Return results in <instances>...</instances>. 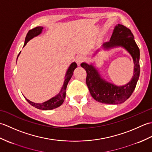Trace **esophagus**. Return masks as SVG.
I'll use <instances>...</instances> for the list:
<instances>
[{
    "mask_svg": "<svg viewBox=\"0 0 152 152\" xmlns=\"http://www.w3.org/2000/svg\"><path fill=\"white\" fill-rule=\"evenodd\" d=\"M83 56H76V62L77 64H78V65H80V64H81V63L83 62Z\"/></svg>",
    "mask_w": 152,
    "mask_h": 152,
    "instance_id": "obj_1",
    "label": "esophagus"
}]
</instances>
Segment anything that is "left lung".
Here are the masks:
<instances>
[{"label": "left lung", "mask_w": 152, "mask_h": 152, "mask_svg": "<svg viewBox=\"0 0 152 152\" xmlns=\"http://www.w3.org/2000/svg\"><path fill=\"white\" fill-rule=\"evenodd\" d=\"M115 47H121L127 50L133 57L134 72L131 81L127 84L117 86L102 78L93 64L82 63L81 66L87 72L86 83L92 97L99 102L118 104L125 102L130 97L136 88L140 75V50L134 40V36L129 28L118 24L115 27L110 40L103 44L104 50ZM97 50L96 53H97Z\"/></svg>", "instance_id": "left-lung-1"}]
</instances>
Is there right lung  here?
<instances>
[{
	"label": "right lung",
	"mask_w": 152,
	"mask_h": 152,
	"mask_svg": "<svg viewBox=\"0 0 152 152\" xmlns=\"http://www.w3.org/2000/svg\"><path fill=\"white\" fill-rule=\"evenodd\" d=\"M42 29H43L42 27H37L33 28V29L28 31V33L27 34V36L25 37V44H24L23 47L27 44V43L28 41H29L31 39H32V38H33L35 37H37L38 35L41 34L42 32ZM20 53L18 54V57L19 56ZM76 67H77V64L75 62L71 63L70 66L69 67V69H68L66 71V73L65 75V79H64L63 86L62 88H61V91L57 95L53 96V97L42 103H35L29 101V100H28L26 98H25V99L27 100V102L29 103L31 105L34 106V107L40 110H53L54 108L59 107V106H60L63 104V102L64 101V99H65V96H66V89L67 84L68 83H69V80H70L71 77L72 76L74 70Z\"/></svg>",
	"instance_id": "obj_1"
}]
</instances>
